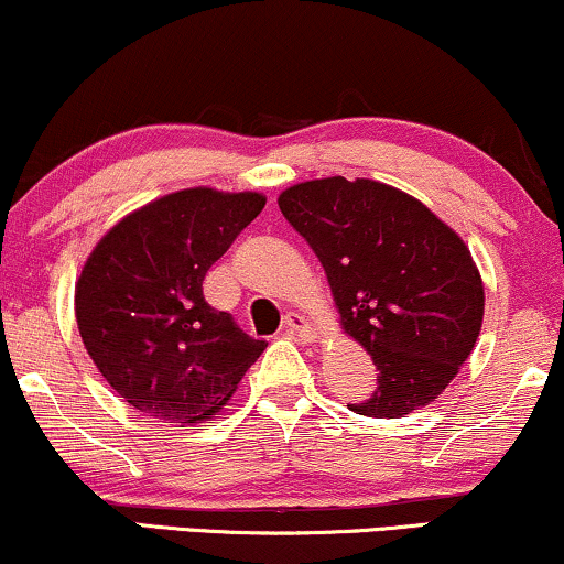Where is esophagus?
<instances>
[{"instance_id":"1","label":"esophagus","mask_w":564,"mask_h":564,"mask_svg":"<svg viewBox=\"0 0 564 564\" xmlns=\"http://www.w3.org/2000/svg\"><path fill=\"white\" fill-rule=\"evenodd\" d=\"M283 330L289 335H296V338H302L304 344H315L317 340V330L310 325V319L296 315V312H289L286 319H283Z\"/></svg>"}]
</instances>
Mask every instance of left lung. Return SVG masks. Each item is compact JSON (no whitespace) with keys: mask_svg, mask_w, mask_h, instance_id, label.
Listing matches in <instances>:
<instances>
[{"mask_svg":"<svg viewBox=\"0 0 564 564\" xmlns=\"http://www.w3.org/2000/svg\"><path fill=\"white\" fill-rule=\"evenodd\" d=\"M278 208L325 268L344 333L377 367L375 393L348 409L401 419L430 405L481 330L484 283L466 241L416 197L375 180L294 184Z\"/></svg>","mask_w":564,"mask_h":564,"instance_id":"8db88e82","label":"left lung"}]
</instances>
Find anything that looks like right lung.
Listing matches in <instances>:
<instances>
[{"instance_id":"right-lung-1","label":"right lung","mask_w":564,"mask_h":564,"mask_svg":"<svg viewBox=\"0 0 564 564\" xmlns=\"http://www.w3.org/2000/svg\"><path fill=\"white\" fill-rule=\"evenodd\" d=\"M262 208L260 192H171L88 254L75 283L77 330L132 409L166 424L210 422L265 351L203 296L205 273Z\"/></svg>"}]
</instances>
